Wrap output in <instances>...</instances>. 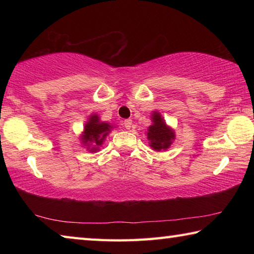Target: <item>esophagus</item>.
<instances>
[{
	"instance_id": "34e87169",
	"label": "esophagus",
	"mask_w": 254,
	"mask_h": 254,
	"mask_svg": "<svg viewBox=\"0 0 254 254\" xmlns=\"http://www.w3.org/2000/svg\"><path fill=\"white\" fill-rule=\"evenodd\" d=\"M123 124H124V127H126V128H127V130H130L131 127H132V120L127 119V120H126V121H124Z\"/></svg>"
}]
</instances>
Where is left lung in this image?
Listing matches in <instances>:
<instances>
[{"mask_svg": "<svg viewBox=\"0 0 254 254\" xmlns=\"http://www.w3.org/2000/svg\"><path fill=\"white\" fill-rule=\"evenodd\" d=\"M152 124L148 128V140L150 147L156 151H161L170 147L175 140V132L167 126L159 112H153L151 115Z\"/></svg>", "mask_w": 254, "mask_h": 254, "instance_id": "8db88e82", "label": "left lung"}]
</instances>
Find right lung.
Returning a JSON list of instances; mask_svg holds the SVG:
<instances>
[{
	"instance_id": "1",
	"label": "right lung",
	"mask_w": 254,
	"mask_h": 254,
	"mask_svg": "<svg viewBox=\"0 0 254 254\" xmlns=\"http://www.w3.org/2000/svg\"><path fill=\"white\" fill-rule=\"evenodd\" d=\"M112 130L110 123L101 122L98 115L93 114L84 127V132L81 134V142L87 145L91 152H95L100 149V145L104 142V139Z\"/></svg>"
}]
</instances>
